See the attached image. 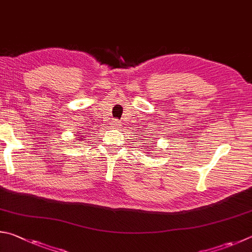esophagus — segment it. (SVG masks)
<instances>
[{"mask_svg": "<svg viewBox=\"0 0 252 252\" xmlns=\"http://www.w3.org/2000/svg\"><path fill=\"white\" fill-rule=\"evenodd\" d=\"M112 126H113V127H119L121 126V122L118 120H114V121H112Z\"/></svg>", "mask_w": 252, "mask_h": 252, "instance_id": "obj_1", "label": "esophagus"}]
</instances>
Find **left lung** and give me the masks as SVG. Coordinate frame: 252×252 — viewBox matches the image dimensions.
<instances>
[{"mask_svg":"<svg viewBox=\"0 0 252 252\" xmlns=\"http://www.w3.org/2000/svg\"><path fill=\"white\" fill-rule=\"evenodd\" d=\"M148 148H152V146H151V145H149V146H148Z\"/></svg>","mask_w":252,"mask_h":252,"instance_id":"8db88e82","label":"left lung"}]
</instances>
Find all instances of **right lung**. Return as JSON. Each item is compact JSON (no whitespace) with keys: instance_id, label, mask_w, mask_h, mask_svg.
Wrapping results in <instances>:
<instances>
[{"instance_id":"add662e5","label":"right lung","mask_w":252,"mask_h":252,"mask_svg":"<svg viewBox=\"0 0 252 252\" xmlns=\"http://www.w3.org/2000/svg\"><path fill=\"white\" fill-rule=\"evenodd\" d=\"M79 140H80V141L84 140V136H82V135H81V136H79Z\"/></svg>"}]
</instances>
